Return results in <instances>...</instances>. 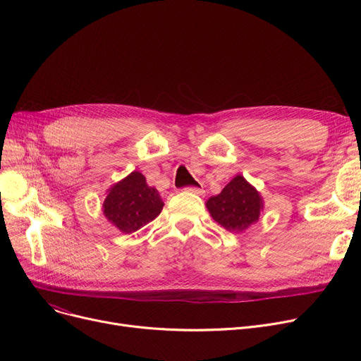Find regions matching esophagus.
Returning <instances> with one entry per match:
<instances>
[{"mask_svg":"<svg viewBox=\"0 0 361 361\" xmlns=\"http://www.w3.org/2000/svg\"><path fill=\"white\" fill-rule=\"evenodd\" d=\"M185 192L197 195V196H202L204 193V190H203V188H200V187H185Z\"/></svg>","mask_w":361,"mask_h":361,"instance_id":"obj_1","label":"esophagus"}]
</instances>
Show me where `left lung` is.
<instances>
[{"label": "left lung", "instance_id": "1", "mask_svg": "<svg viewBox=\"0 0 361 361\" xmlns=\"http://www.w3.org/2000/svg\"><path fill=\"white\" fill-rule=\"evenodd\" d=\"M211 216L230 233H243L259 221L263 197L241 174L235 176L222 192L204 203Z\"/></svg>", "mask_w": 361, "mask_h": 361}]
</instances>
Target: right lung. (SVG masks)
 <instances>
[{"label": "right lung", "mask_w": 361, "mask_h": 361, "mask_svg": "<svg viewBox=\"0 0 361 361\" xmlns=\"http://www.w3.org/2000/svg\"><path fill=\"white\" fill-rule=\"evenodd\" d=\"M164 202L155 187H150L139 171H133L118 183L112 184L102 204L105 218L124 234H131L162 211Z\"/></svg>", "instance_id": "add662e5"}]
</instances>
